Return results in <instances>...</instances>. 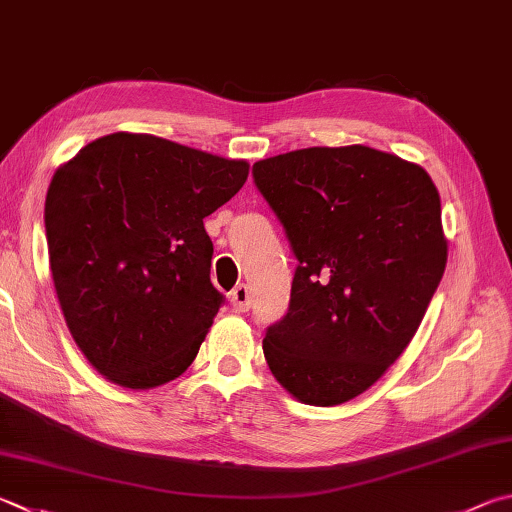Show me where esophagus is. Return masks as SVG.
<instances>
[{
  "instance_id": "esophagus-1",
  "label": "esophagus",
  "mask_w": 512,
  "mask_h": 512,
  "mask_svg": "<svg viewBox=\"0 0 512 512\" xmlns=\"http://www.w3.org/2000/svg\"><path fill=\"white\" fill-rule=\"evenodd\" d=\"M230 304H232V309H235L237 313H246L250 309V293H248V286L246 284H239V286L232 288Z\"/></svg>"
}]
</instances>
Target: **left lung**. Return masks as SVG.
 <instances>
[{
	"instance_id": "obj_1",
	"label": "left lung",
	"mask_w": 512,
	"mask_h": 512,
	"mask_svg": "<svg viewBox=\"0 0 512 512\" xmlns=\"http://www.w3.org/2000/svg\"><path fill=\"white\" fill-rule=\"evenodd\" d=\"M253 176L300 262L288 313L266 331L268 367L300 403H347L407 349L441 282L439 190L367 145L271 156Z\"/></svg>"
}]
</instances>
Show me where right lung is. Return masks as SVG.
Segmentation results:
<instances>
[{"instance_id":"add662e5","label":"right lung","mask_w":512,"mask_h":512,"mask_svg":"<svg viewBox=\"0 0 512 512\" xmlns=\"http://www.w3.org/2000/svg\"><path fill=\"white\" fill-rule=\"evenodd\" d=\"M248 167L116 132L55 170L44 203L55 293L78 349L111 383L159 387L197 358L224 302L203 219L235 197Z\"/></svg>"}]
</instances>
